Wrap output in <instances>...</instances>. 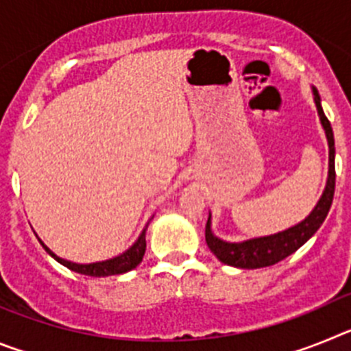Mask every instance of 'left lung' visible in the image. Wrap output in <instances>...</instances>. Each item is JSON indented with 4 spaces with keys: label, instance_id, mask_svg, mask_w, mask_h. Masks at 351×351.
<instances>
[{
    "label": "left lung",
    "instance_id": "obj_1",
    "mask_svg": "<svg viewBox=\"0 0 351 351\" xmlns=\"http://www.w3.org/2000/svg\"><path fill=\"white\" fill-rule=\"evenodd\" d=\"M315 95V104L320 114L322 125L325 128V135L328 141V179L325 191L322 195L320 202L316 204L313 213L308 218L300 221L299 225L291 226L288 230L280 234L269 235V237L251 239L246 243H225L221 239L214 237L210 232L209 219L206 225V241L209 250L213 251L219 262L232 265V267L241 269H260L269 267L274 263L281 262L291 253H295L302 244H306L309 239L315 235V232L322 226V223L327 218L328 209L332 206L334 190H336V165H334V156H336V147H334V133L330 121L324 114V108L320 105V95L316 89H313Z\"/></svg>",
    "mask_w": 351,
    "mask_h": 351
}]
</instances>
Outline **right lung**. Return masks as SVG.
Listing matches in <instances>:
<instances>
[{"instance_id":"right-lung-1","label":"right lung","mask_w":351,"mask_h":351,"mask_svg":"<svg viewBox=\"0 0 351 351\" xmlns=\"http://www.w3.org/2000/svg\"><path fill=\"white\" fill-rule=\"evenodd\" d=\"M42 243V241H40ZM42 246L45 247L49 255L54 256L56 260L60 263H63L64 267L71 269V271L79 272V274L84 276H95V278H104V276H116V274H123V272H128L132 269H135L138 263L142 262V256L145 253V228L144 232L141 234L138 241L130 247L126 253H123L121 256H116L112 260H105V262H98V263H88V265H82V263H73V262H66V260L60 258V256H56L51 250H49L45 244L42 243Z\"/></svg>"}]
</instances>
